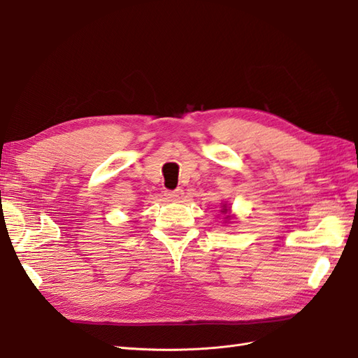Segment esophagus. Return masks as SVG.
<instances>
[{
  "label": "esophagus",
  "mask_w": 358,
  "mask_h": 358,
  "mask_svg": "<svg viewBox=\"0 0 358 358\" xmlns=\"http://www.w3.org/2000/svg\"><path fill=\"white\" fill-rule=\"evenodd\" d=\"M166 197L170 201H179L183 197V191L182 189H175V191H166Z\"/></svg>",
  "instance_id": "1"
}]
</instances>
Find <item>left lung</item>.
Here are the masks:
<instances>
[{
	"label": "left lung",
	"instance_id": "left-lung-1",
	"mask_svg": "<svg viewBox=\"0 0 358 358\" xmlns=\"http://www.w3.org/2000/svg\"><path fill=\"white\" fill-rule=\"evenodd\" d=\"M221 212H222V215H224V220H225V222L231 220V215H230V208H229V206H227V204H222V209H221Z\"/></svg>",
	"mask_w": 358,
	"mask_h": 358
}]
</instances>
